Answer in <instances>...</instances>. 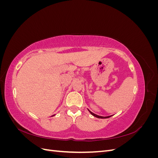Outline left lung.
<instances>
[{"instance_id": "8db88e82", "label": "left lung", "mask_w": 158, "mask_h": 158, "mask_svg": "<svg viewBox=\"0 0 158 158\" xmlns=\"http://www.w3.org/2000/svg\"><path fill=\"white\" fill-rule=\"evenodd\" d=\"M88 111H89V112L91 113V114H92V115H93L94 117H96V118H109V117H112V116H113V115H110V116H107V117H103V116H99V115H98V114H95V113H92V111H90L88 109Z\"/></svg>"}]
</instances>
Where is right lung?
Wrapping results in <instances>:
<instances>
[{
	"instance_id": "add662e5",
	"label": "right lung",
	"mask_w": 158,
	"mask_h": 158,
	"mask_svg": "<svg viewBox=\"0 0 158 158\" xmlns=\"http://www.w3.org/2000/svg\"><path fill=\"white\" fill-rule=\"evenodd\" d=\"M55 114H53V115H52L51 117H53V116H55Z\"/></svg>"
}]
</instances>
